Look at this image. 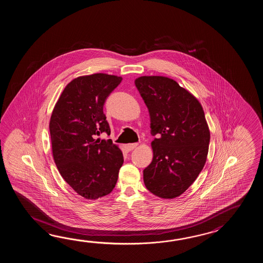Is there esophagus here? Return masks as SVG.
Masks as SVG:
<instances>
[{"mask_svg":"<svg viewBox=\"0 0 263 263\" xmlns=\"http://www.w3.org/2000/svg\"><path fill=\"white\" fill-rule=\"evenodd\" d=\"M138 145L137 143H133V144H127V145H125V148L127 149L128 151H134V148L136 147Z\"/></svg>","mask_w":263,"mask_h":263,"instance_id":"esophagus-1","label":"esophagus"}]
</instances>
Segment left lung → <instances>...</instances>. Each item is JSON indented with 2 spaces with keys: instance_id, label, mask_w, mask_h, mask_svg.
<instances>
[{
  "instance_id": "obj_1",
  "label": "left lung",
  "mask_w": 263,
  "mask_h": 263,
  "mask_svg": "<svg viewBox=\"0 0 263 263\" xmlns=\"http://www.w3.org/2000/svg\"><path fill=\"white\" fill-rule=\"evenodd\" d=\"M149 112L153 159L144 182L153 195L173 199L194 183L207 161L211 133L200 102L173 79L134 81Z\"/></svg>"
}]
</instances>
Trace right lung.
<instances>
[{
    "mask_svg": "<svg viewBox=\"0 0 263 263\" xmlns=\"http://www.w3.org/2000/svg\"><path fill=\"white\" fill-rule=\"evenodd\" d=\"M122 77L95 73L73 79L63 90L50 119L52 157L62 178L79 196L95 200L109 195L123 164L112 140L95 139L110 127L103 112L107 97Z\"/></svg>",
    "mask_w": 263,
    "mask_h": 263,
    "instance_id": "obj_1",
    "label": "right lung"
}]
</instances>
